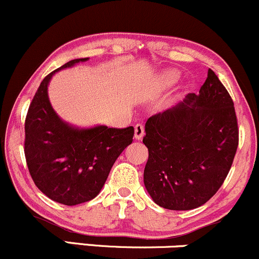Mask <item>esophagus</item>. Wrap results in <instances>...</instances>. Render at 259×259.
I'll return each mask as SVG.
<instances>
[{"instance_id":"obj_1","label":"esophagus","mask_w":259,"mask_h":259,"mask_svg":"<svg viewBox=\"0 0 259 259\" xmlns=\"http://www.w3.org/2000/svg\"><path fill=\"white\" fill-rule=\"evenodd\" d=\"M144 134H145V130H144L143 125L136 124L135 129H134V138L136 139V140H141V139L144 138Z\"/></svg>"}]
</instances>
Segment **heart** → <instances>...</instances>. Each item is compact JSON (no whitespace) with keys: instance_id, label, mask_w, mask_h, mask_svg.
Here are the masks:
<instances>
[{"instance_id":"1","label":"heart","mask_w":259,"mask_h":259,"mask_svg":"<svg viewBox=\"0 0 259 259\" xmlns=\"http://www.w3.org/2000/svg\"><path fill=\"white\" fill-rule=\"evenodd\" d=\"M178 77H180V73H178L177 71L167 70L161 73L160 78H158V82H160L161 88H168L173 86V84L178 81Z\"/></svg>"}]
</instances>
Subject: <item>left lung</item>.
Wrapping results in <instances>:
<instances>
[{
  "label": "left lung",
  "mask_w": 259,
  "mask_h": 259,
  "mask_svg": "<svg viewBox=\"0 0 259 259\" xmlns=\"http://www.w3.org/2000/svg\"><path fill=\"white\" fill-rule=\"evenodd\" d=\"M145 133V188L169 210L205 204L225 181L238 146L234 102L212 70L199 95L147 119Z\"/></svg>",
  "instance_id": "8db88e82"
}]
</instances>
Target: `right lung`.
Wrapping results in <instances>:
<instances>
[{
  "label": "right lung",
  "mask_w": 259,
  "mask_h": 259,
  "mask_svg": "<svg viewBox=\"0 0 259 259\" xmlns=\"http://www.w3.org/2000/svg\"><path fill=\"white\" fill-rule=\"evenodd\" d=\"M87 60H71L42 79L25 118L24 153L30 176L48 198L64 205L97 197L115 160L134 136L133 126H75L51 107L48 86L53 76Z\"/></svg>",
  "instance_id": "add662e5"
}]
</instances>
